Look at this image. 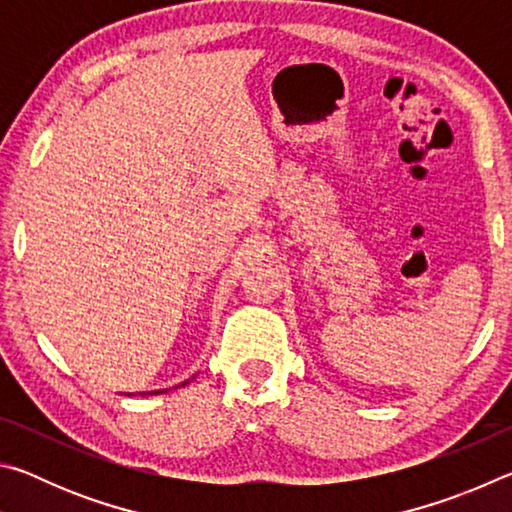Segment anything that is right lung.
<instances>
[{"label":"right lung","instance_id":"1","mask_svg":"<svg viewBox=\"0 0 512 512\" xmlns=\"http://www.w3.org/2000/svg\"><path fill=\"white\" fill-rule=\"evenodd\" d=\"M185 384H189V379H187V381H183V384H180V386H185ZM155 393H162V391H155ZM128 395H131V393H128Z\"/></svg>","mask_w":512,"mask_h":512}]
</instances>
